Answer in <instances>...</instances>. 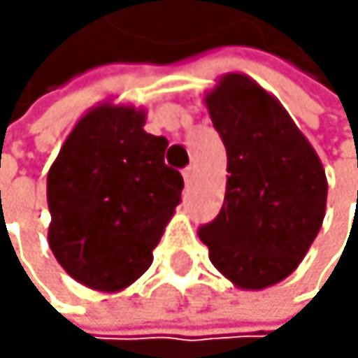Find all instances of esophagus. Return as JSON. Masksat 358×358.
<instances>
[{
	"label": "esophagus",
	"instance_id": "obj_1",
	"mask_svg": "<svg viewBox=\"0 0 358 358\" xmlns=\"http://www.w3.org/2000/svg\"><path fill=\"white\" fill-rule=\"evenodd\" d=\"M182 176H185V182H187V185H191V182H193V178H195V167H193V165H189V167L182 171Z\"/></svg>",
	"mask_w": 358,
	"mask_h": 358
}]
</instances>
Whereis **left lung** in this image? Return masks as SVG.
Returning <instances> with one entry per match:
<instances>
[{
	"mask_svg": "<svg viewBox=\"0 0 358 358\" xmlns=\"http://www.w3.org/2000/svg\"><path fill=\"white\" fill-rule=\"evenodd\" d=\"M227 152L221 213L199 227L215 268L241 290L292 275L327 213V173L309 139L268 90L227 73L203 94Z\"/></svg>",
	"mask_w": 358,
	"mask_h": 358,
	"instance_id": "obj_1",
	"label": "left lung"
}]
</instances>
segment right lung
I'll use <instances>...</instances> for the list:
<instances>
[{
    "mask_svg": "<svg viewBox=\"0 0 358 358\" xmlns=\"http://www.w3.org/2000/svg\"><path fill=\"white\" fill-rule=\"evenodd\" d=\"M143 124V107H92L47 176L49 247L68 275L99 292L124 290L150 268L185 187L163 161L167 139Z\"/></svg>",
    "mask_w": 358,
    "mask_h": 358,
    "instance_id": "1",
    "label": "right lung"
}]
</instances>
